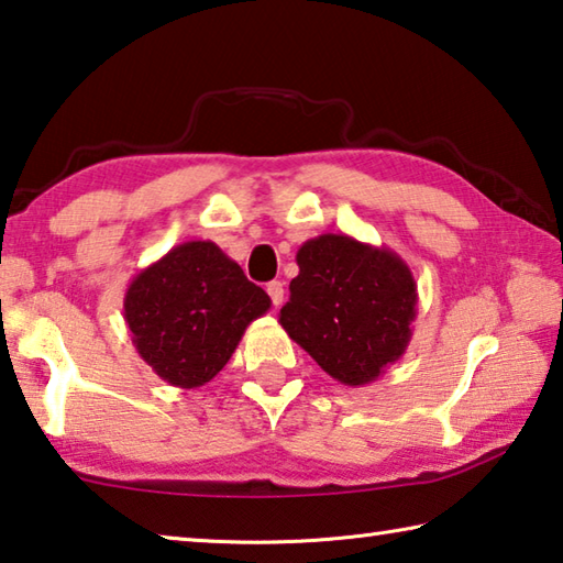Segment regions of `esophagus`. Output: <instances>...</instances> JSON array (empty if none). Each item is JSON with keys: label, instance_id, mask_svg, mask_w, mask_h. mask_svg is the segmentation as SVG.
<instances>
[{"label": "esophagus", "instance_id": "obj_1", "mask_svg": "<svg viewBox=\"0 0 563 563\" xmlns=\"http://www.w3.org/2000/svg\"><path fill=\"white\" fill-rule=\"evenodd\" d=\"M265 290H268V295H271V300H273L275 308H278V305H283L285 290H283V283H280V280H271L268 285H265Z\"/></svg>", "mask_w": 563, "mask_h": 563}]
</instances>
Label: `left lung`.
Segmentation results:
<instances>
[{"mask_svg": "<svg viewBox=\"0 0 563 563\" xmlns=\"http://www.w3.org/2000/svg\"><path fill=\"white\" fill-rule=\"evenodd\" d=\"M298 278L280 324L344 386L379 379L413 336L418 288L401 255L346 233H322L298 249Z\"/></svg>", "mask_w": 563, "mask_h": 563, "instance_id": "left-lung-1", "label": "left lung"}]
</instances>
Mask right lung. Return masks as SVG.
Returning <instances> with one entry per match:
<instances>
[{"label": "right lung", "mask_w": 563, "mask_h": 563, "mask_svg": "<svg viewBox=\"0 0 563 563\" xmlns=\"http://www.w3.org/2000/svg\"><path fill=\"white\" fill-rule=\"evenodd\" d=\"M122 308L152 372L172 386L199 388L227 366L271 298L217 243L187 241L130 280Z\"/></svg>", "instance_id": "1"}]
</instances>
